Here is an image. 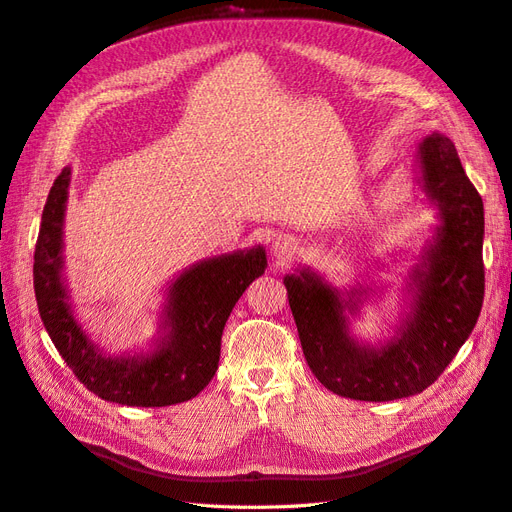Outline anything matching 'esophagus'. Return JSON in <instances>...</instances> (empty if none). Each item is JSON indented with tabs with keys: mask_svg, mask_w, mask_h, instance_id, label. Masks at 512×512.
Instances as JSON below:
<instances>
[{
	"mask_svg": "<svg viewBox=\"0 0 512 512\" xmlns=\"http://www.w3.org/2000/svg\"><path fill=\"white\" fill-rule=\"evenodd\" d=\"M297 252H299L297 239H292V237H288V235L277 237L275 243H273V256H275L277 260H282V262L290 260Z\"/></svg>",
	"mask_w": 512,
	"mask_h": 512,
	"instance_id": "1",
	"label": "esophagus"
}]
</instances>
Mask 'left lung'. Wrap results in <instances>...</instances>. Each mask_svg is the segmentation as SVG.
<instances>
[{"instance_id": "obj_1", "label": "left lung", "mask_w": 512, "mask_h": 512, "mask_svg": "<svg viewBox=\"0 0 512 512\" xmlns=\"http://www.w3.org/2000/svg\"><path fill=\"white\" fill-rule=\"evenodd\" d=\"M418 185L438 209V226L406 275V309L395 335L367 344L352 320L376 288L339 290L312 269L284 277L305 361L335 395L393 401L423 393L466 344L485 297L483 198L457 149L440 132L416 151Z\"/></svg>"}]
</instances>
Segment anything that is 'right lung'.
<instances>
[{
  "mask_svg": "<svg viewBox=\"0 0 512 512\" xmlns=\"http://www.w3.org/2000/svg\"><path fill=\"white\" fill-rule=\"evenodd\" d=\"M70 177L66 166L53 183L34 254V290L46 333L74 376L104 401L162 408L196 397L218 371L232 307L267 269L265 247L205 258L183 269L164 290L160 329L149 350L106 354L76 318L64 277Z\"/></svg>",
  "mask_w": 512,
  "mask_h": 512,
  "instance_id": "obj_1",
  "label": "right lung"
}]
</instances>
